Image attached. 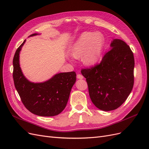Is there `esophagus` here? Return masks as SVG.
<instances>
[{
  "label": "esophagus",
  "instance_id": "obj_1",
  "mask_svg": "<svg viewBox=\"0 0 149 149\" xmlns=\"http://www.w3.org/2000/svg\"><path fill=\"white\" fill-rule=\"evenodd\" d=\"M77 78L82 79H83V76L81 75V74H77Z\"/></svg>",
  "mask_w": 149,
  "mask_h": 149
}]
</instances>
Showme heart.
<instances>
[{
	"instance_id": "b5f03b06",
	"label": "heart",
	"mask_w": 149,
	"mask_h": 149,
	"mask_svg": "<svg viewBox=\"0 0 149 149\" xmlns=\"http://www.w3.org/2000/svg\"><path fill=\"white\" fill-rule=\"evenodd\" d=\"M104 43V36L101 33L85 32L72 46L71 55L74 58L82 57L85 65H93L100 58Z\"/></svg>"
}]
</instances>
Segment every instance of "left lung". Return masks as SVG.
<instances>
[{
	"label": "left lung",
	"instance_id": "obj_1",
	"mask_svg": "<svg viewBox=\"0 0 149 149\" xmlns=\"http://www.w3.org/2000/svg\"><path fill=\"white\" fill-rule=\"evenodd\" d=\"M110 47L100 64L81 70L93 103L104 111L123 104L132 91L134 79V58L129 46L114 39Z\"/></svg>",
	"mask_w": 149,
	"mask_h": 149
}]
</instances>
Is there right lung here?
<instances>
[{"instance_id": "right-lung-1", "label": "right lung", "mask_w": 149, "mask_h": 149, "mask_svg": "<svg viewBox=\"0 0 149 149\" xmlns=\"http://www.w3.org/2000/svg\"><path fill=\"white\" fill-rule=\"evenodd\" d=\"M39 35L33 33L30 37ZM26 40L17 48L13 59V78L22 102L31 113L55 116L65 108L72 87L76 81L74 71L60 73L43 83H33L25 78L20 66L19 55Z\"/></svg>"}]
</instances>
